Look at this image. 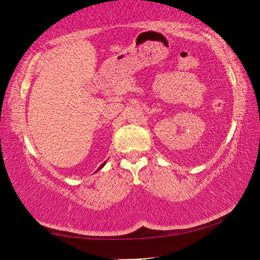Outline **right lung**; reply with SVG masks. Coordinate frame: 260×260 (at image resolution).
Wrapping results in <instances>:
<instances>
[{
  "instance_id": "1",
  "label": "right lung",
  "mask_w": 260,
  "mask_h": 260,
  "mask_svg": "<svg viewBox=\"0 0 260 260\" xmlns=\"http://www.w3.org/2000/svg\"><path fill=\"white\" fill-rule=\"evenodd\" d=\"M104 165H105V161H104V162H103V164H102V165H101V166H100V167H99V169H98V171H99V170H101V169H102V167H103V166H104Z\"/></svg>"
}]
</instances>
